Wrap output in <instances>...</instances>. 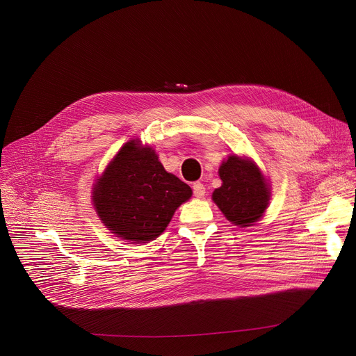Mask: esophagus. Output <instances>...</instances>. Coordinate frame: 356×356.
Returning <instances> with one entry per match:
<instances>
[{
	"label": "esophagus",
	"instance_id": "esophagus-1",
	"mask_svg": "<svg viewBox=\"0 0 356 356\" xmlns=\"http://www.w3.org/2000/svg\"><path fill=\"white\" fill-rule=\"evenodd\" d=\"M192 191H193V196L196 197H203L204 196V192H206V188L202 182H193L192 185Z\"/></svg>",
	"mask_w": 356,
	"mask_h": 356
}]
</instances>
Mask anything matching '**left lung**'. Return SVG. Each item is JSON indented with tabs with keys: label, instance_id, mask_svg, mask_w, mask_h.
<instances>
[{
	"label": "left lung",
	"instance_id": "1",
	"mask_svg": "<svg viewBox=\"0 0 356 356\" xmlns=\"http://www.w3.org/2000/svg\"><path fill=\"white\" fill-rule=\"evenodd\" d=\"M223 185L211 197L227 220L237 226H251L268 206L269 188L258 167L237 156H230L219 168Z\"/></svg>",
	"mask_w": 356,
	"mask_h": 356
}]
</instances>
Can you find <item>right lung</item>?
Returning a JSON list of instances; mask_svg holds the SVG:
<instances>
[{
    "mask_svg": "<svg viewBox=\"0 0 356 356\" xmlns=\"http://www.w3.org/2000/svg\"><path fill=\"white\" fill-rule=\"evenodd\" d=\"M94 189L102 223L134 243L159 237L192 195L185 182L164 170L153 149L137 146L136 140L120 149Z\"/></svg>",
    "mask_w": 356,
    "mask_h": 356,
    "instance_id": "right-lung-1",
    "label": "right lung"
}]
</instances>
